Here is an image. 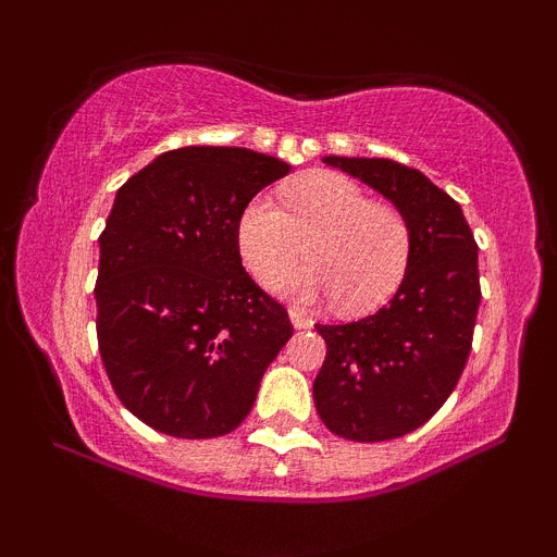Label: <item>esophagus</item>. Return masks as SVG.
Instances as JSON below:
<instances>
[{
	"label": "esophagus",
	"mask_w": 557,
	"mask_h": 557,
	"mask_svg": "<svg viewBox=\"0 0 557 557\" xmlns=\"http://www.w3.org/2000/svg\"><path fill=\"white\" fill-rule=\"evenodd\" d=\"M290 322H293V327H296V330L311 327V319L306 317V314H300L298 309H290Z\"/></svg>",
	"instance_id": "esophagus-1"
}]
</instances>
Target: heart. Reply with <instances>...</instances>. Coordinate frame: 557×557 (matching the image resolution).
<instances>
[{"instance_id":"obj_1","label":"heart","mask_w":557,"mask_h":557,"mask_svg":"<svg viewBox=\"0 0 557 557\" xmlns=\"http://www.w3.org/2000/svg\"><path fill=\"white\" fill-rule=\"evenodd\" d=\"M300 239L312 264L287 273ZM235 248L251 277L280 296L335 298L345 314H363L406 277L411 227L398 209L372 203L356 181L319 172L287 185L283 207L270 194L248 198L235 216Z\"/></svg>"}]
</instances>
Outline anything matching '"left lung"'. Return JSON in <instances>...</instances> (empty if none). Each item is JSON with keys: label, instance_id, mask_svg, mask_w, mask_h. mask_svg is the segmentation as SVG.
Returning <instances> with one entry per match:
<instances>
[{"label": "left lung", "instance_id": "8db88e82", "mask_svg": "<svg viewBox=\"0 0 557 557\" xmlns=\"http://www.w3.org/2000/svg\"><path fill=\"white\" fill-rule=\"evenodd\" d=\"M380 190L411 227L408 272L387 306L348 324H317L327 343L314 406L330 432L382 443L419 430L456 389L474 341L479 248L456 201L393 159L324 157Z\"/></svg>", "mask_w": 557, "mask_h": 557}]
</instances>
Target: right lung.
<instances>
[{
    "label": "right lung",
    "instance_id": "1",
    "mask_svg": "<svg viewBox=\"0 0 557 557\" xmlns=\"http://www.w3.org/2000/svg\"><path fill=\"white\" fill-rule=\"evenodd\" d=\"M290 164L185 146L127 177L99 235L96 337L114 393L151 430L233 432L290 341L283 304L243 270L235 216Z\"/></svg>",
    "mask_w": 557,
    "mask_h": 557
}]
</instances>
